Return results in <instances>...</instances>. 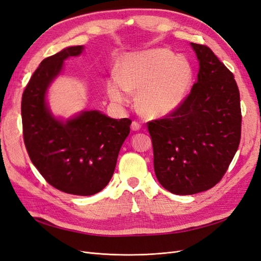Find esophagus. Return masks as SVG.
<instances>
[{"mask_svg":"<svg viewBox=\"0 0 261 261\" xmlns=\"http://www.w3.org/2000/svg\"><path fill=\"white\" fill-rule=\"evenodd\" d=\"M130 128L133 129V130H139L140 128H141V125H140V123H138L137 121H133V123H132V125H130Z\"/></svg>","mask_w":261,"mask_h":261,"instance_id":"obj_1","label":"esophagus"}]
</instances>
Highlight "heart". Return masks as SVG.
Returning <instances> with one entry per match:
<instances>
[{
  "label": "heart",
  "mask_w": 261,
  "mask_h": 261,
  "mask_svg": "<svg viewBox=\"0 0 261 261\" xmlns=\"http://www.w3.org/2000/svg\"><path fill=\"white\" fill-rule=\"evenodd\" d=\"M194 80V68L185 57L169 49H153L125 55L118 73L107 82L109 97L118 105L128 103L138 91L136 105L149 118H160L183 103Z\"/></svg>",
  "instance_id": "b5f03b06"
}]
</instances>
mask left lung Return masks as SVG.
<instances>
[{"instance_id": "8db88e82", "label": "left lung", "mask_w": 261, "mask_h": 261, "mask_svg": "<svg viewBox=\"0 0 261 261\" xmlns=\"http://www.w3.org/2000/svg\"><path fill=\"white\" fill-rule=\"evenodd\" d=\"M191 45L199 61L191 93L175 111L148 122L155 176L175 195L218 184L241 141L240 91L233 74L207 45Z\"/></svg>"}]
</instances>
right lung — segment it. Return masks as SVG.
<instances>
[{
    "label": "right lung",
    "mask_w": 261,
    "mask_h": 261,
    "mask_svg": "<svg viewBox=\"0 0 261 261\" xmlns=\"http://www.w3.org/2000/svg\"><path fill=\"white\" fill-rule=\"evenodd\" d=\"M83 51V45L68 46L40 63L22 93L21 120L27 152L44 179L61 192L91 196L111 179L132 121L115 120L97 110L66 121L53 116L46 91L63 62Z\"/></svg>",
    "instance_id": "obj_1"
}]
</instances>
